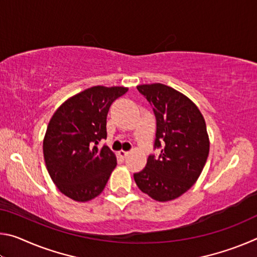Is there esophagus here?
<instances>
[{
	"label": "esophagus",
	"mask_w": 257,
	"mask_h": 257,
	"mask_svg": "<svg viewBox=\"0 0 257 257\" xmlns=\"http://www.w3.org/2000/svg\"><path fill=\"white\" fill-rule=\"evenodd\" d=\"M128 155H129L128 152H124V151H120V152H119V156H120V158L122 159V160H124L125 158H127Z\"/></svg>",
	"instance_id": "1"
}]
</instances>
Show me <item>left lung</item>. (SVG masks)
I'll list each match as a JSON object with an SVG mask.
<instances>
[{
    "label": "left lung",
    "instance_id": "1",
    "mask_svg": "<svg viewBox=\"0 0 257 257\" xmlns=\"http://www.w3.org/2000/svg\"><path fill=\"white\" fill-rule=\"evenodd\" d=\"M156 116L154 146L158 159L149 156L146 167L134 179L143 193L158 202L180 197L191 188L204 169L210 152V139L204 116L196 104L170 86L138 85Z\"/></svg>",
    "mask_w": 257,
    "mask_h": 257
}]
</instances>
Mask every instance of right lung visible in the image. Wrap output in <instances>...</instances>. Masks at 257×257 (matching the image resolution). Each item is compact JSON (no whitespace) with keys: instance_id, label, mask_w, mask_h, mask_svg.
<instances>
[{"instance_id":"add662e5","label":"right lung","mask_w":257,"mask_h":257,"mask_svg":"<svg viewBox=\"0 0 257 257\" xmlns=\"http://www.w3.org/2000/svg\"><path fill=\"white\" fill-rule=\"evenodd\" d=\"M128 92L123 86H94L69 97L47 125L43 153L52 181L67 197L88 202L102 193L116 167V156L104 145L111 104Z\"/></svg>"}]
</instances>
